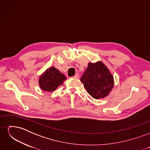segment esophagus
I'll use <instances>...</instances> for the list:
<instances>
[{
  "mask_svg": "<svg viewBox=\"0 0 150 150\" xmlns=\"http://www.w3.org/2000/svg\"><path fill=\"white\" fill-rule=\"evenodd\" d=\"M74 78H76V79H78L79 78V74L78 73H76L74 76H73Z\"/></svg>",
  "mask_w": 150,
  "mask_h": 150,
  "instance_id": "34e87169",
  "label": "esophagus"
}]
</instances>
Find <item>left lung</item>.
<instances>
[{"instance_id": "obj_1", "label": "left lung", "mask_w": 150, "mask_h": 150, "mask_svg": "<svg viewBox=\"0 0 150 150\" xmlns=\"http://www.w3.org/2000/svg\"><path fill=\"white\" fill-rule=\"evenodd\" d=\"M87 92L94 99H100L110 94L114 85L113 77L101 61L89 62L81 78Z\"/></svg>"}]
</instances>
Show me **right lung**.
<instances>
[{"instance_id": "obj_1", "label": "right lung", "mask_w": 150, "mask_h": 150, "mask_svg": "<svg viewBox=\"0 0 150 150\" xmlns=\"http://www.w3.org/2000/svg\"><path fill=\"white\" fill-rule=\"evenodd\" d=\"M66 76L54 67H49L39 78L40 89L46 91L52 92L63 83Z\"/></svg>"}]
</instances>
